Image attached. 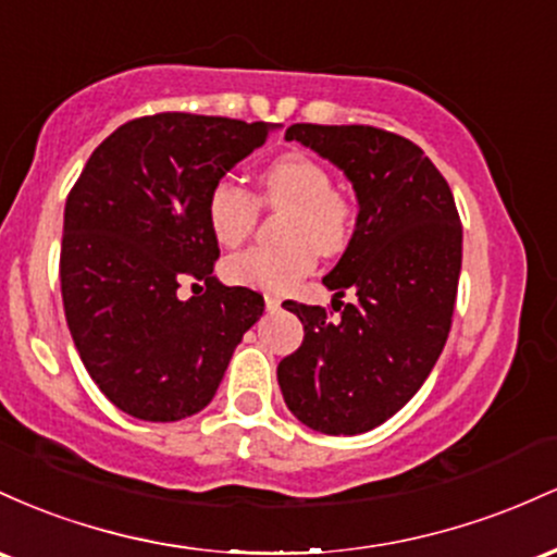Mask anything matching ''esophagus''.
Returning <instances> with one entry per match:
<instances>
[{
  "mask_svg": "<svg viewBox=\"0 0 557 557\" xmlns=\"http://www.w3.org/2000/svg\"><path fill=\"white\" fill-rule=\"evenodd\" d=\"M265 308L271 312H276L281 308V299L276 295H265Z\"/></svg>",
  "mask_w": 557,
  "mask_h": 557,
  "instance_id": "obj_1",
  "label": "esophagus"
}]
</instances>
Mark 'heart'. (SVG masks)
Segmentation results:
<instances>
[{
	"label": "heart",
	"mask_w": 557,
	"mask_h": 557,
	"mask_svg": "<svg viewBox=\"0 0 557 557\" xmlns=\"http://www.w3.org/2000/svg\"><path fill=\"white\" fill-rule=\"evenodd\" d=\"M260 199L273 208H289L284 215V245L249 247L223 262L231 284L262 292H286L323 255L339 252L352 228V208L331 189V173L308 154H284L268 162L258 176ZM208 226L221 245L245 242L258 221V202L236 181L223 178L210 189L205 205Z\"/></svg>",
	"instance_id": "obj_1"
}]
</instances>
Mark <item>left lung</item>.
Returning a JSON list of instances; mask_svg holds the SVG:
<instances>
[{
  "label": "left lung",
  "instance_id": "left-lung-1",
  "mask_svg": "<svg viewBox=\"0 0 557 557\" xmlns=\"http://www.w3.org/2000/svg\"><path fill=\"white\" fill-rule=\"evenodd\" d=\"M284 139L339 168L360 210L345 255L323 276L339 315L286 302L305 339L278 362L281 395L312 431L362 434L421 389L445 349L463 260L458 208L423 149L389 131L295 123ZM345 290L356 299L342 309Z\"/></svg>",
  "mask_w": 557,
  "mask_h": 557
}]
</instances>
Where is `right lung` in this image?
<instances>
[{
    "instance_id": "right-lung-1",
    "label": "right lung",
    "mask_w": 557,
    "mask_h": 557,
    "mask_svg": "<svg viewBox=\"0 0 557 557\" xmlns=\"http://www.w3.org/2000/svg\"><path fill=\"white\" fill-rule=\"evenodd\" d=\"M278 123L160 112L99 144L67 195L60 284L67 329L94 384L123 413L168 423L215 397L265 302L212 276L221 249L212 186ZM181 280L206 292L177 297Z\"/></svg>"
}]
</instances>
